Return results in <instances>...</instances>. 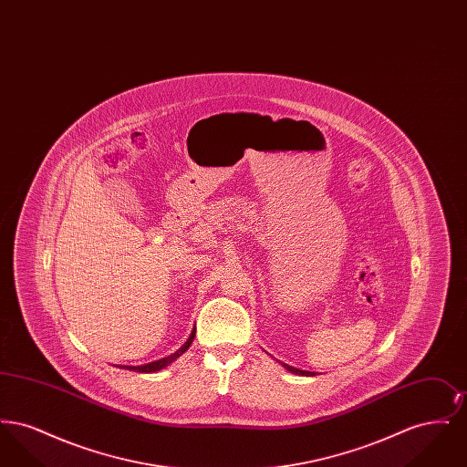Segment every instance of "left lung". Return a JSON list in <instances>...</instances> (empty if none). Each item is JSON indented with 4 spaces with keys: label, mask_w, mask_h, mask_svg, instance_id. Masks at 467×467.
<instances>
[{
    "label": "left lung",
    "mask_w": 467,
    "mask_h": 467,
    "mask_svg": "<svg viewBox=\"0 0 467 467\" xmlns=\"http://www.w3.org/2000/svg\"><path fill=\"white\" fill-rule=\"evenodd\" d=\"M284 368L290 371V373H294V375H301V377H313L315 373L313 371H303V369H297V368H292L289 364H284Z\"/></svg>",
    "instance_id": "left-lung-1"
}]
</instances>
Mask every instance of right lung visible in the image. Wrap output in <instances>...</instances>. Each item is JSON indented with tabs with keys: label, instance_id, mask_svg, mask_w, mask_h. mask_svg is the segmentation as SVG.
Returning <instances> with one entry per match:
<instances>
[{
	"label": "right lung",
	"instance_id": "add662e5",
	"mask_svg": "<svg viewBox=\"0 0 467 467\" xmlns=\"http://www.w3.org/2000/svg\"><path fill=\"white\" fill-rule=\"evenodd\" d=\"M194 336H196V333L192 331L191 336L187 337V341L178 348L175 354H171V356L162 357V358L154 360V362H149V364H141V366H124V368L130 369V371H138V373H156V371H161V369L168 368L171 362L177 360L178 357L183 356V354L189 350V347H191L192 341H194Z\"/></svg>",
	"mask_w": 467,
	"mask_h": 467
}]
</instances>
